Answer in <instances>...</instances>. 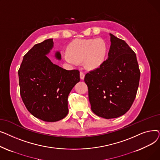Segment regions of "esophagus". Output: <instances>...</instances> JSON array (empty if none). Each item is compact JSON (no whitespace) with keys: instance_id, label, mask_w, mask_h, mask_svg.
Returning <instances> with one entry per match:
<instances>
[{"instance_id":"esophagus-1","label":"esophagus","mask_w":160,"mask_h":160,"mask_svg":"<svg viewBox=\"0 0 160 160\" xmlns=\"http://www.w3.org/2000/svg\"><path fill=\"white\" fill-rule=\"evenodd\" d=\"M80 78L82 79V80H83L84 79V77H85V74L83 73V72H80Z\"/></svg>"}]
</instances>
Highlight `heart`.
<instances>
[{
    "instance_id": "b5f03b06",
    "label": "heart",
    "mask_w": 160,
    "mask_h": 160,
    "mask_svg": "<svg viewBox=\"0 0 160 160\" xmlns=\"http://www.w3.org/2000/svg\"><path fill=\"white\" fill-rule=\"evenodd\" d=\"M107 50V43L101 38L75 39L67 47L63 59L70 64L84 61L87 69H95L105 61Z\"/></svg>"
}]
</instances>
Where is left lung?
<instances>
[{
    "label": "left lung",
    "instance_id": "1",
    "mask_svg": "<svg viewBox=\"0 0 160 160\" xmlns=\"http://www.w3.org/2000/svg\"><path fill=\"white\" fill-rule=\"evenodd\" d=\"M110 35L108 59L84 78L92 112L107 119L117 118L130 110L140 78L135 52L124 40Z\"/></svg>",
    "mask_w": 160,
    "mask_h": 160
}]
</instances>
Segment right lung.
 Wrapping results in <instances>:
<instances>
[{
  "mask_svg": "<svg viewBox=\"0 0 160 160\" xmlns=\"http://www.w3.org/2000/svg\"><path fill=\"white\" fill-rule=\"evenodd\" d=\"M54 46L48 39L33 46L23 57L18 71L20 94L28 111L46 122L60 121L67 115V98L80 82V72L67 71L46 56ZM55 57L61 60L57 51Z\"/></svg>",
  "mask_w": 160,
  "mask_h": 160,
  "instance_id": "add662e5",
  "label": "right lung"
}]
</instances>
